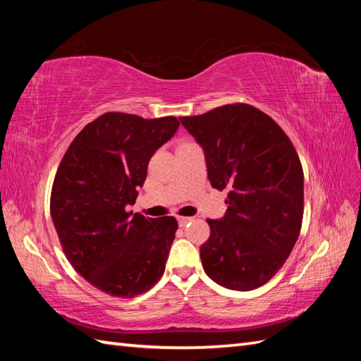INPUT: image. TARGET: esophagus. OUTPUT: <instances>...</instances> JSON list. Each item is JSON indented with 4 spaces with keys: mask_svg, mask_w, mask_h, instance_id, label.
I'll use <instances>...</instances> for the list:
<instances>
[{
    "mask_svg": "<svg viewBox=\"0 0 361 361\" xmlns=\"http://www.w3.org/2000/svg\"><path fill=\"white\" fill-rule=\"evenodd\" d=\"M176 220H178V225L180 226H186L189 221H192V219H190V217H178Z\"/></svg>",
    "mask_w": 361,
    "mask_h": 361,
    "instance_id": "obj_1",
    "label": "esophagus"
}]
</instances>
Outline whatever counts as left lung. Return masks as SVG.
Wrapping results in <instances>:
<instances>
[{
  "instance_id": "left-lung-1",
  "label": "left lung",
  "mask_w": 361,
  "mask_h": 361,
  "mask_svg": "<svg viewBox=\"0 0 361 361\" xmlns=\"http://www.w3.org/2000/svg\"><path fill=\"white\" fill-rule=\"evenodd\" d=\"M202 145L214 189H228V209L208 220L200 247L206 274L219 286L255 290L281 270L301 231L304 173L288 136L248 104L180 118Z\"/></svg>"
}]
</instances>
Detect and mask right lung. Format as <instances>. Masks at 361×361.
Segmentation results:
<instances>
[{
	"label": "right lung",
	"mask_w": 361,
	"mask_h": 361,
	"mask_svg": "<svg viewBox=\"0 0 361 361\" xmlns=\"http://www.w3.org/2000/svg\"><path fill=\"white\" fill-rule=\"evenodd\" d=\"M175 116L110 111L83 127L60 163L51 217L66 259L91 286L133 298L164 273L178 224L127 212L153 153L175 135Z\"/></svg>",
	"instance_id": "right-lung-1"
}]
</instances>
